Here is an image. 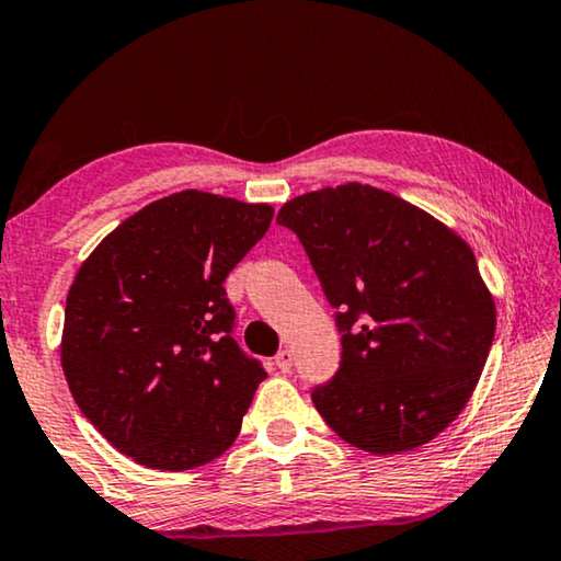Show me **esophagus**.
<instances>
[{
	"mask_svg": "<svg viewBox=\"0 0 561 561\" xmlns=\"http://www.w3.org/2000/svg\"><path fill=\"white\" fill-rule=\"evenodd\" d=\"M290 365H294V355H290V350H280L278 355H275V367H278L280 373H288Z\"/></svg>",
	"mask_w": 561,
	"mask_h": 561,
	"instance_id": "34e87169",
	"label": "esophagus"
}]
</instances>
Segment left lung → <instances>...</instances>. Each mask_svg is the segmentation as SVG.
<instances>
[{
  "instance_id": "obj_1",
  "label": "left lung",
  "mask_w": 561,
  "mask_h": 561,
  "mask_svg": "<svg viewBox=\"0 0 561 561\" xmlns=\"http://www.w3.org/2000/svg\"><path fill=\"white\" fill-rule=\"evenodd\" d=\"M336 309L342 363L311 401L336 436L373 455L432 442L478 386L495 304L470 244L388 191L344 183L283 204Z\"/></svg>"
}]
</instances>
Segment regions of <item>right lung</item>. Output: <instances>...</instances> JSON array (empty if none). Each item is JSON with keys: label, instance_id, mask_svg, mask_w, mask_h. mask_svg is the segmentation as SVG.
Masks as SVG:
<instances>
[{"label": "right lung", "instance_id": "add662e5", "mask_svg": "<svg viewBox=\"0 0 561 561\" xmlns=\"http://www.w3.org/2000/svg\"><path fill=\"white\" fill-rule=\"evenodd\" d=\"M273 206L181 191L106 234L66 298L64 365L83 416L150 470H194L232 447L265 370L234 342L225 280Z\"/></svg>", "mask_w": 561, "mask_h": 561}]
</instances>
